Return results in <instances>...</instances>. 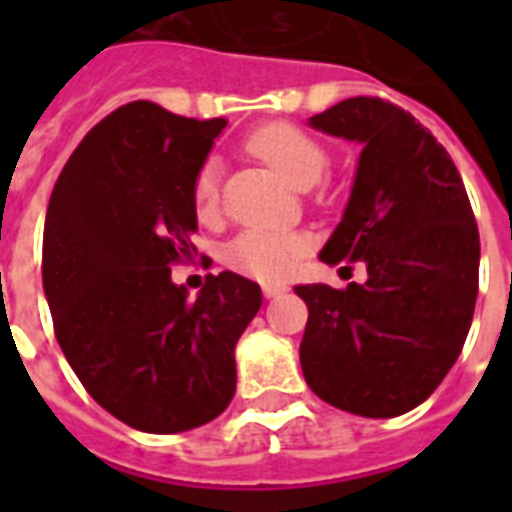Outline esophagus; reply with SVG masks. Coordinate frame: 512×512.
<instances>
[{
	"mask_svg": "<svg viewBox=\"0 0 512 512\" xmlns=\"http://www.w3.org/2000/svg\"><path fill=\"white\" fill-rule=\"evenodd\" d=\"M287 292V287H281V284H263V295L268 297V300H273V297H281Z\"/></svg>",
	"mask_w": 512,
	"mask_h": 512,
	"instance_id": "esophagus-1",
	"label": "esophagus"
}]
</instances>
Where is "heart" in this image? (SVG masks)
<instances>
[{
    "mask_svg": "<svg viewBox=\"0 0 512 512\" xmlns=\"http://www.w3.org/2000/svg\"><path fill=\"white\" fill-rule=\"evenodd\" d=\"M249 154L263 159L292 188H311L327 172L329 156L319 140L295 124L273 122L247 138ZM220 199V164L204 162L193 180V207L199 217L215 215ZM305 255V239L292 231H244L225 249V263L233 271L257 281H281L295 271Z\"/></svg>",
    "mask_w": 512,
    "mask_h": 512,
    "instance_id": "heart-1",
    "label": "heart"
}]
</instances>
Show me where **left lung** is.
I'll list each match as a JSON object with an SVG mask.
<instances>
[{
  "label": "left lung",
  "mask_w": 512,
  "mask_h": 512,
  "mask_svg": "<svg viewBox=\"0 0 512 512\" xmlns=\"http://www.w3.org/2000/svg\"><path fill=\"white\" fill-rule=\"evenodd\" d=\"M361 146L356 180L321 260L366 268L364 284H300L305 382L361 417H398L441 385L468 337L481 241L452 156L412 114L348 98L308 119Z\"/></svg>",
  "instance_id": "8db88e82"
}]
</instances>
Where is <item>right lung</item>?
Wrapping results in <instances>:
<instances>
[{"label": "right lung", "mask_w": 512, "mask_h": 512, "mask_svg": "<svg viewBox=\"0 0 512 512\" xmlns=\"http://www.w3.org/2000/svg\"><path fill=\"white\" fill-rule=\"evenodd\" d=\"M225 124L135 100L84 135L52 188L42 284L55 337L87 393L143 433L225 412L233 350L263 305L239 273L207 276L196 300L172 281L193 249V180Z\"/></svg>", "instance_id": "right-lung-1"}]
</instances>
